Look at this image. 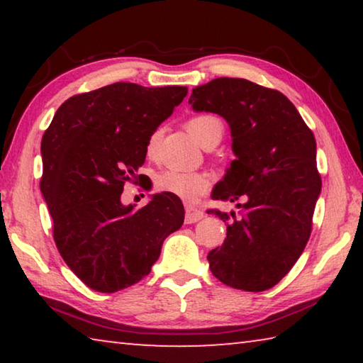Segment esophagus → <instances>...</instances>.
<instances>
[{
    "label": "esophagus",
    "instance_id": "1",
    "mask_svg": "<svg viewBox=\"0 0 363 363\" xmlns=\"http://www.w3.org/2000/svg\"><path fill=\"white\" fill-rule=\"evenodd\" d=\"M205 216V213L194 205H186V223L194 224Z\"/></svg>",
    "mask_w": 363,
    "mask_h": 363
}]
</instances>
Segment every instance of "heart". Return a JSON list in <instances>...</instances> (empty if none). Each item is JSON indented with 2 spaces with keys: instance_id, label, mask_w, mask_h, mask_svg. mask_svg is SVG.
I'll list each match as a JSON object with an SVG mask.
<instances>
[{
  "instance_id": "heart-1",
  "label": "heart",
  "mask_w": 363,
  "mask_h": 363,
  "mask_svg": "<svg viewBox=\"0 0 363 363\" xmlns=\"http://www.w3.org/2000/svg\"><path fill=\"white\" fill-rule=\"evenodd\" d=\"M187 128L192 136L203 147L218 145L224 136V125L216 115L201 113L187 121ZM162 131L157 130L147 140L145 153L149 158H155ZM155 186L162 192L177 196L181 200L195 201L205 195L211 187V177L205 171H181L164 169L158 173Z\"/></svg>"
}]
</instances>
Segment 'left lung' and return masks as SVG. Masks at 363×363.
Returning a JSON list of instances; mask_svg holds the SVG:
<instances>
[{"mask_svg":"<svg viewBox=\"0 0 363 363\" xmlns=\"http://www.w3.org/2000/svg\"><path fill=\"white\" fill-rule=\"evenodd\" d=\"M189 104L223 116L235 155L211 199L237 201L240 214L208 211L227 224L223 247L208 253L211 272L237 290H269L311 237L322 190L314 134L286 96L243 78L196 86Z\"/></svg>","mask_w":363,"mask_h":363,"instance_id":"obj_1","label":"left lung"}]
</instances>
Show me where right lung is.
Instances as JSON below:
<instances>
[{"label": "right lung", "instance_id": "1", "mask_svg": "<svg viewBox=\"0 0 363 363\" xmlns=\"http://www.w3.org/2000/svg\"><path fill=\"white\" fill-rule=\"evenodd\" d=\"M186 96V86H104L67 99L41 139L40 189L54 242L91 290L115 293L138 284L164 238L181 229L177 196L155 194L136 210L121 203V192L126 182L140 181L147 140Z\"/></svg>", "mask_w": 363, "mask_h": 363}]
</instances>
